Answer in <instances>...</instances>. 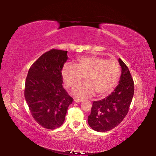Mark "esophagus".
I'll list each match as a JSON object with an SVG mask.
<instances>
[{
    "label": "esophagus",
    "instance_id": "esophagus-1",
    "mask_svg": "<svg viewBox=\"0 0 156 156\" xmlns=\"http://www.w3.org/2000/svg\"><path fill=\"white\" fill-rule=\"evenodd\" d=\"M75 103H80V102H82L83 100H78V99H74L73 100Z\"/></svg>",
    "mask_w": 156,
    "mask_h": 156
}]
</instances>
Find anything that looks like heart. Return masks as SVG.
Masks as SVG:
<instances>
[{
  "label": "heart",
  "mask_w": 156,
  "mask_h": 156,
  "mask_svg": "<svg viewBox=\"0 0 156 156\" xmlns=\"http://www.w3.org/2000/svg\"><path fill=\"white\" fill-rule=\"evenodd\" d=\"M65 86L73 88L86 77V83L75 87L72 94L77 98H86L97 92L99 96L109 94L117 84L120 75L119 63L116 60L95 56L77 59L74 66L65 64L61 72Z\"/></svg>",
  "instance_id": "heart-1"
}]
</instances>
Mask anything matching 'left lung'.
Listing matches in <instances>:
<instances>
[{
    "instance_id": "obj_1",
    "label": "left lung",
    "mask_w": 156,
    "mask_h": 156,
    "mask_svg": "<svg viewBox=\"0 0 156 156\" xmlns=\"http://www.w3.org/2000/svg\"><path fill=\"white\" fill-rule=\"evenodd\" d=\"M121 76L115 89L109 96L93 102L88 123L98 132H105L115 128L128 112L134 94V83L127 66L120 58Z\"/></svg>"
}]
</instances>
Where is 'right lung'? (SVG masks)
<instances>
[{"mask_svg": "<svg viewBox=\"0 0 156 156\" xmlns=\"http://www.w3.org/2000/svg\"><path fill=\"white\" fill-rule=\"evenodd\" d=\"M67 53L58 49L46 52L31 66L27 74L25 100L32 117L44 128L61 126L73 101L62 87L61 75Z\"/></svg>", "mask_w": 156, "mask_h": 156, "instance_id": "1", "label": "right lung"}]
</instances>
